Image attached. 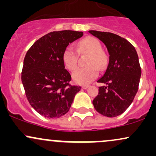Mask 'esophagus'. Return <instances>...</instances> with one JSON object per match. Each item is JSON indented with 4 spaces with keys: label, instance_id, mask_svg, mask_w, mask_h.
<instances>
[{
    "label": "esophagus",
    "instance_id": "obj_1",
    "mask_svg": "<svg viewBox=\"0 0 156 156\" xmlns=\"http://www.w3.org/2000/svg\"><path fill=\"white\" fill-rule=\"evenodd\" d=\"M89 87V85H84V86H83V87H82V88H83V89H86L88 88Z\"/></svg>",
    "mask_w": 156,
    "mask_h": 156
}]
</instances>
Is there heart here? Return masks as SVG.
I'll return each instance as SVG.
<instances>
[{"label": "heart", "mask_w": 156, "mask_h": 156, "mask_svg": "<svg viewBox=\"0 0 156 156\" xmlns=\"http://www.w3.org/2000/svg\"><path fill=\"white\" fill-rule=\"evenodd\" d=\"M101 42L92 37H87L80 41L77 45V51L80 53L89 54L86 64L87 67L79 68L73 74L74 81L79 84H88L98 76V69L103 70L108 64V55L101 49ZM62 59L65 67L73 71L78 66V55L73 46H67L64 49Z\"/></svg>", "instance_id": "heart-1"}]
</instances>
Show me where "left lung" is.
<instances>
[{
  "label": "left lung",
  "mask_w": 156,
  "mask_h": 156,
  "mask_svg": "<svg viewBox=\"0 0 156 156\" xmlns=\"http://www.w3.org/2000/svg\"><path fill=\"white\" fill-rule=\"evenodd\" d=\"M89 32L105 44L109 53L106 70L98 80L106 86L99 87L92 103L102 115L117 117L130 106L138 92L141 75L139 57L127 39L110 32Z\"/></svg>",
  "instance_id": "8db88e82"
}]
</instances>
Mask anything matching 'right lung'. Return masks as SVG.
<instances>
[{
    "label": "right lung",
    "mask_w": 156,
    "mask_h": 156,
    "mask_svg": "<svg viewBox=\"0 0 156 156\" xmlns=\"http://www.w3.org/2000/svg\"><path fill=\"white\" fill-rule=\"evenodd\" d=\"M83 34L69 30L51 32L27 51L21 80L30 105L44 117L58 118L67 114L81 89L69 83L71 76L65 69L62 55L68 44Z\"/></svg>",
    "instance_id": "add662e5"
}]
</instances>
